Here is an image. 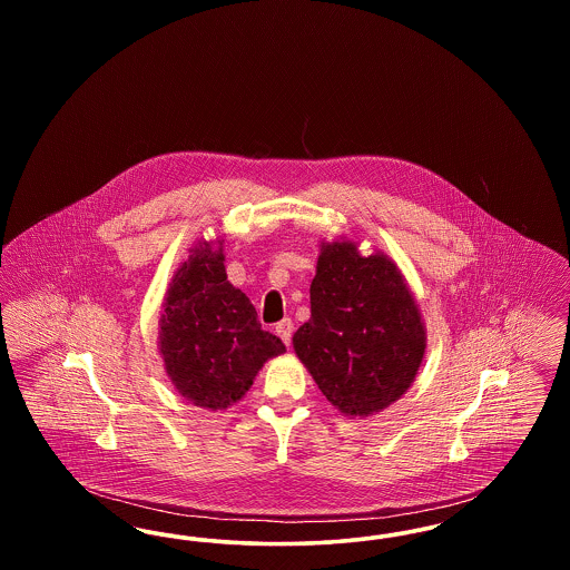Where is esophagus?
Instances as JSON below:
<instances>
[{
  "label": "esophagus",
  "mask_w": 570,
  "mask_h": 570,
  "mask_svg": "<svg viewBox=\"0 0 570 570\" xmlns=\"http://www.w3.org/2000/svg\"><path fill=\"white\" fill-rule=\"evenodd\" d=\"M275 333L279 335V340L288 346L291 344V337H293V321L291 318H284L275 325Z\"/></svg>",
  "instance_id": "obj_1"
}]
</instances>
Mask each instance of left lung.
I'll return each mask as SVG.
<instances>
[{"instance_id": "1", "label": "left lung", "mask_w": 570, "mask_h": 570, "mask_svg": "<svg viewBox=\"0 0 570 570\" xmlns=\"http://www.w3.org/2000/svg\"><path fill=\"white\" fill-rule=\"evenodd\" d=\"M312 316L293 348L328 404L372 416L397 402L419 374L428 328L397 263L363 256L351 239L321 242L309 286Z\"/></svg>"}]
</instances>
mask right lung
I'll return each mask as SVG.
<instances>
[{"label": "right lung", "instance_id": "1", "mask_svg": "<svg viewBox=\"0 0 570 570\" xmlns=\"http://www.w3.org/2000/svg\"><path fill=\"white\" fill-rule=\"evenodd\" d=\"M188 252L164 297L158 353L177 393L217 412L237 404L286 346L261 328L249 298L228 282L222 237H200Z\"/></svg>", "mask_w": 570, "mask_h": 570}]
</instances>
